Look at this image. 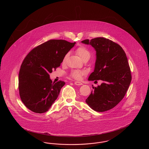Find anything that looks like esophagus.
Returning a JSON list of instances; mask_svg holds the SVG:
<instances>
[{
	"mask_svg": "<svg viewBox=\"0 0 149 149\" xmlns=\"http://www.w3.org/2000/svg\"><path fill=\"white\" fill-rule=\"evenodd\" d=\"M74 84H75V85H83V83H81V82H79V81H75V82L74 83Z\"/></svg>",
	"mask_w": 149,
	"mask_h": 149,
	"instance_id": "1",
	"label": "esophagus"
}]
</instances>
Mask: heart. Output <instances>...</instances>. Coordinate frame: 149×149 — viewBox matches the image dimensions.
Wrapping results in <instances>:
<instances>
[{
	"instance_id": "obj_1",
	"label": "heart",
	"mask_w": 149,
	"mask_h": 149,
	"mask_svg": "<svg viewBox=\"0 0 149 149\" xmlns=\"http://www.w3.org/2000/svg\"><path fill=\"white\" fill-rule=\"evenodd\" d=\"M75 52L78 56L81 58V59L83 61H84L85 59L89 60L91 55L90 51L84 46H81L78 47L75 51ZM67 56H68V55H65V56L64 57L63 62L65 61ZM86 74H87L86 71L84 70H74L71 71L70 75L72 78L76 80H81L82 79V77L85 75Z\"/></svg>"
}]
</instances>
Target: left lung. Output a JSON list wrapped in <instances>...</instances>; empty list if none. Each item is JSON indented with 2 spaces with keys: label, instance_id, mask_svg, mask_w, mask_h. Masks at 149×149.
Wrapping results in <instances>:
<instances>
[{
  "label": "left lung",
  "instance_id": "obj_1",
  "mask_svg": "<svg viewBox=\"0 0 149 149\" xmlns=\"http://www.w3.org/2000/svg\"><path fill=\"white\" fill-rule=\"evenodd\" d=\"M81 42L91 45L96 51L94 70L88 80L103 81L97 87H93V91L85 102L95 111H107L124 98L131 81L126 53L118 44L104 37L85 40Z\"/></svg>",
  "mask_w": 149,
  "mask_h": 149
}]
</instances>
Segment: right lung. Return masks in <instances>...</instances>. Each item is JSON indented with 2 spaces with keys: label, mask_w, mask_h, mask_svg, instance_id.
Segmentation results:
<instances>
[{
  "label": "right lung",
  "mask_w": 149,
  "mask_h": 149,
  "mask_svg": "<svg viewBox=\"0 0 149 149\" xmlns=\"http://www.w3.org/2000/svg\"><path fill=\"white\" fill-rule=\"evenodd\" d=\"M75 43L50 40L36 47L24 58L19 72L18 89L22 102L29 110L45 113L57 98L65 83H52L49 74L60 66Z\"/></svg>",
  "instance_id": "1"
}]
</instances>
